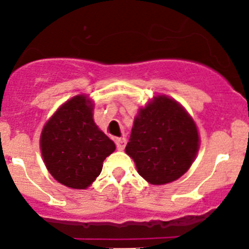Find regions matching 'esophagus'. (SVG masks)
<instances>
[{"label": "esophagus", "mask_w": 249, "mask_h": 249, "mask_svg": "<svg viewBox=\"0 0 249 249\" xmlns=\"http://www.w3.org/2000/svg\"><path fill=\"white\" fill-rule=\"evenodd\" d=\"M115 143H117L118 150H123L125 148V144H126V140L124 137H119V139L115 140Z\"/></svg>", "instance_id": "1"}]
</instances>
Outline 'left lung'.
I'll use <instances>...</instances> for the list:
<instances>
[{
	"instance_id": "left-lung-1",
	"label": "left lung",
	"mask_w": 249,
	"mask_h": 249,
	"mask_svg": "<svg viewBox=\"0 0 249 249\" xmlns=\"http://www.w3.org/2000/svg\"><path fill=\"white\" fill-rule=\"evenodd\" d=\"M193 118L177 101L158 95L140 108L125 152L137 172L154 185L166 184L189 170L199 150Z\"/></svg>"
}]
</instances>
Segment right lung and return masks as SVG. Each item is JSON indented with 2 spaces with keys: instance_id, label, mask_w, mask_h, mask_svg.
<instances>
[{
  "instance_id": "right-lung-1",
  "label": "right lung",
  "mask_w": 249,
  "mask_h": 249,
  "mask_svg": "<svg viewBox=\"0 0 249 249\" xmlns=\"http://www.w3.org/2000/svg\"><path fill=\"white\" fill-rule=\"evenodd\" d=\"M94 105L85 95L65 102L44 125L41 152L48 171L72 189H87L102 171L115 144L92 119Z\"/></svg>"
}]
</instances>
